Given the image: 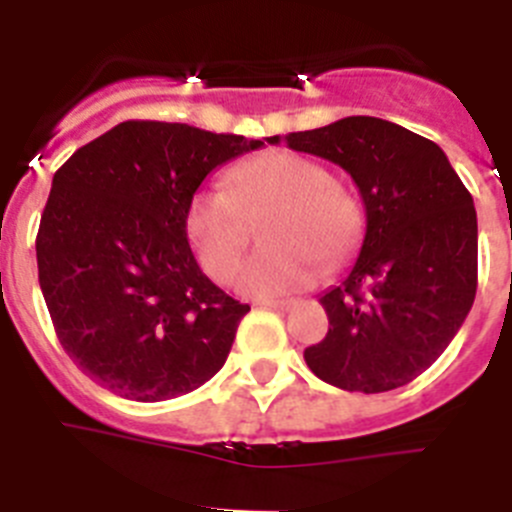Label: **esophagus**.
<instances>
[{
  "label": "esophagus",
  "instance_id": "1",
  "mask_svg": "<svg viewBox=\"0 0 512 512\" xmlns=\"http://www.w3.org/2000/svg\"><path fill=\"white\" fill-rule=\"evenodd\" d=\"M259 307H271V310H289L295 305V300H256Z\"/></svg>",
  "mask_w": 512,
  "mask_h": 512
}]
</instances>
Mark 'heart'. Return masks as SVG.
<instances>
[{
	"mask_svg": "<svg viewBox=\"0 0 512 512\" xmlns=\"http://www.w3.org/2000/svg\"><path fill=\"white\" fill-rule=\"evenodd\" d=\"M277 205L266 228L274 248L256 253L238 271V289L248 297L297 292L320 279L325 261L341 264L356 248L361 215L333 176L295 151H264L243 158L225 174V189L192 194L184 212V233L194 256L217 282L233 274L248 243L246 215Z\"/></svg>",
	"mask_w": 512,
	"mask_h": 512,
	"instance_id": "b5f03b06",
	"label": "heart"
}]
</instances>
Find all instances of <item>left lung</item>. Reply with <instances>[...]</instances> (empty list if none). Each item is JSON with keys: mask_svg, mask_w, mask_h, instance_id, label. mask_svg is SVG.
Returning a JSON list of instances; mask_svg holds the SVG:
<instances>
[{"mask_svg": "<svg viewBox=\"0 0 512 512\" xmlns=\"http://www.w3.org/2000/svg\"><path fill=\"white\" fill-rule=\"evenodd\" d=\"M284 140L348 171L366 210L359 259L320 297L330 328L305 348L307 366L348 392L397 390L443 354L472 310V194L433 140L390 120L343 117Z\"/></svg>", "mask_w": 512, "mask_h": 512, "instance_id": "left-lung-1", "label": "left lung"}]
</instances>
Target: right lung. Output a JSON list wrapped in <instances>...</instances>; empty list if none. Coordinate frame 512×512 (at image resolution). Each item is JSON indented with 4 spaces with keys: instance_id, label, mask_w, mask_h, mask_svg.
<instances>
[{
    "instance_id": "add662e5",
    "label": "right lung",
    "mask_w": 512,
    "mask_h": 512,
    "mask_svg": "<svg viewBox=\"0 0 512 512\" xmlns=\"http://www.w3.org/2000/svg\"><path fill=\"white\" fill-rule=\"evenodd\" d=\"M261 146L182 122L128 120L53 174L38 279L63 351L89 379L125 400L158 402L223 369L251 307L202 274L184 212L212 169Z\"/></svg>"
}]
</instances>
